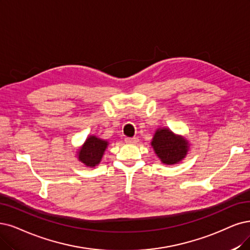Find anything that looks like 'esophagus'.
I'll use <instances>...</instances> for the list:
<instances>
[{
  "label": "esophagus",
  "mask_w": 250,
  "mask_h": 250,
  "mask_svg": "<svg viewBox=\"0 0 250 250\" xmlns=\"http://www.w3.org/2000/svg\"><path fill=\"white\" fill-rule=\"evenodd\" d=\"M125 141L127 144H136L138 141H139V139H138V138H136V137H126Z\"/></svg>",
  "instance_id": "obj_1"
}]
</instances>
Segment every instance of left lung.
<instances>
[{"label":"left lung","instance_id":"left-lung-1","mask_svg":"<svg viewBox=\"0 0 250 250\" xmlns=\"http://www.w3.org/2000/svg\"><path fill=\"white\" fill-rule=\"evenodd\" d=\"M151 145L164 164L174 165L186 156L188 146L184 138L175 136L168 128L158 130Z\"/></svg>","mask_w":250,"mask_h":250}]
</instances>
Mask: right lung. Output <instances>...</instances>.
<instances>
[{
	"instance_id": "1",
	"label": "right lung",
	"mask_w": 250,
	"mask_h": 250,
	"mask_svg": "<svg viewBox=\"0 0 250 250\" xmlns=\"http://www.w3.org/2000/svg\"><path fill=\"white\" fill-rule=\"evenodd\" d=\"M107 145V141L102 140L96 136H90L79 150V161L87 167H95L101 162Z\"/></svg>"
}]
</instances>
